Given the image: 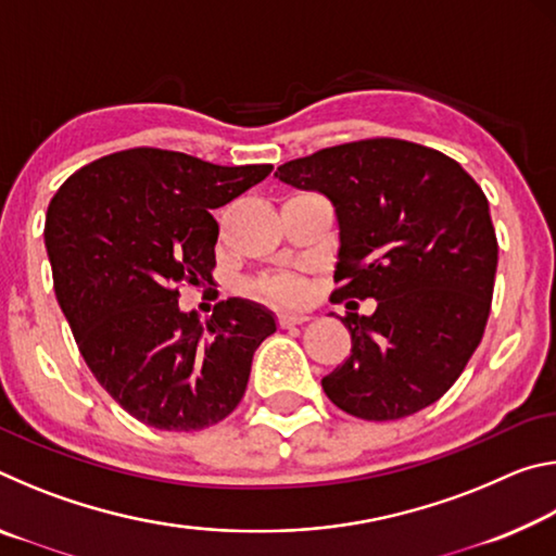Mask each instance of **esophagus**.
I'll return each mask as SVG.
<instances>
[{"mask_svg":"<svg viewBox=\"0 0 556 556\" xmlns=\"http://www.w3.org/2000/svg\"><path fill=\"white\" fill-rule=\"evenodd\" d=\"M304 321H308V316H304V314H279V326L281 328H291V326H299Z\"/></svg>","mask_w":556,"mask_h":556,"instance_id":"34e87169","label":"esophagus"}]
</instances>
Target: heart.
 Listing matches in <instances>:
<instances>
[{
    "mask_svg": "<svg viewBox=\"0 0 556 556\" xmlns=\"http://www.w3.org/2000/svg\"><path fill=\"white\" fill-rule=\"evenodd\" d=\"M260 291L279 304H304L308 296L306 281L296 275H275L260 285Z\"/></svg>",
    "mask_w": 556,
    "mask_h": 556,
    "instance_id": "1",
    "label": "heart"
}]
</instances>
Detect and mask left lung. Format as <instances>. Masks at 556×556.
Instances as JSON below:
<instances>
[{"label":"left lung","mask_w":556,"mask_h":556,"mask_svg":"<svg viewBox=\"0 0 556 556\" xmlns=\"http://www.w3.org/2000/svg\"><path fill=\"white\" fill-rule=\"evenodd\" d=\"M275 176L333 203V304L378 301L370 316L341 318L353 345L321 380L328 400L368 421L434 404L491 314L497 240L481 186L437 149L390 137L321 149Z\"/></svg>","instance_id":"1"}]
</instances>
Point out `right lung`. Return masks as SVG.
Here are the masks:
<instances>
[{"label":"right lung","mask_w":556,"mask_h":556,"mask_svg":"<svg viewBox=\"0 0 556 556\" xmlns=\"http://www.w3.org/2000/svg\"><path fill=\"white\" fill-rule=\"evenodd\" d=\"M271 164L218 166L137 147L83 166L46 213L55 299L90 372L149 427L199 431L238 407L252 355L277 331L255 301L178 308V287L213 279V213L265 181Z\"/></svg>","instance_id":"1"}]
</instances>
